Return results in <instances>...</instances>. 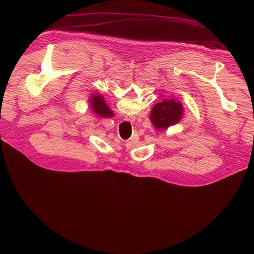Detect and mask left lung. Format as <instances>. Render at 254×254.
Listing matches in <instances>:
<instances>
[{"instance_id": "obj_1", "label": "left lung", "mask_w": 254, "mask_h": 254, "mask_svg": "<svg viewBox=\"0 0 254 254\" xmlns=\"http://www.w3.org/2000/svg\"><path fill=\"white\" fill-rule=\"evenodd\" d=\"M184 107L181 101L175 98H167L156 103L150 115V120L157 129H167L182 121Z\"/></svg>"}]
</instances>
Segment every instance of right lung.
Segmentation results:
<instances>
[{
  "instance_id": "right-lung-1",
  "label": "right lung",
  "mask_w": 254,
  "mask_h": 254,
  "mask_svg": "<svg viewBox=\"0 0 254 254\" xmlns=\"http://www.w3.org/2000/svg\"><path fill=\"white\" fill-rule=\"evenodd\" d=\"M89 106L91 108L92 113L98 118H113L115 116L114 112L111 110V107L107 105L103 96L98 92H93L90 94L89 99Z\"/></svg>"
}]
</instances>
